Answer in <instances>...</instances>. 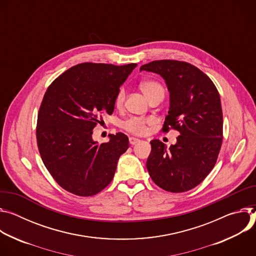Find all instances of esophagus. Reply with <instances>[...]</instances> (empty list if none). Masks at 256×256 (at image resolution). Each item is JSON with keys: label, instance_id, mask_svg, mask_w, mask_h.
<instances>
[{"label": "esophagus", "instance_id": "esophagus-1", "mask_svg": "<svg viewBox=\"0 0 256 256\" xmlns=\"http://www.w3.org/2000/svg\"><path fill=\"white\" fill-rule=\"evenodd\" d=\"M139 141H140V140H139L138 138H135V137H129V142H130V144H132V146H134V144H138Z\"/></svg>", "mask_w": 256, "mask_h": 256}]
</instances>
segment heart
Here are the masks:
<instances>
[{
    "mask_svg": "<svg viewBox=\"0 0 256 256\" xmlns=\"http://www.w3.org/2000/svg\"><path fill=\"white\" fill-rule=\"evenodd\" d=\"M140 90L144 94V96L150 100L152 98L158 96H164V90L162 85L154 80H144L139 84ZM125 100V90L120 88L115 96V106L116 108H121ZM154 123L152 118H140V117H131L123 122L122 127L131 134L135 135H144L148 132V126Z\"/></svg>",
    "mask_w": 256,
    "mask_h": 256,
    "instance_id": "1",
    "label": "heart"
}]
</instances>
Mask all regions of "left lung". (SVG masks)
Here are the masks:
<instances>
[{
	"label": "left lung",
	"instance_id": "obj_1",
	"mask_svg": "<svg viewBox=\"0 0 256 256\" xmlns=\"http://www.w3.org/2000/svg\"><path fill=\"white\" fill-rule=\"evenodd\" d=\"M160 74L170 92L162 131H179L177 144L166 148L150 141L146 168L162 189L180 193L202 183L214 168L222 142V112L218 92L197 67L176 60L152 61L140 71Z\"/></svg>",
	"mask_w": 256,
	"mask_h": 256
}]
</instances>
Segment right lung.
I'll use <instances>...</instances> for the list:
<instances>
[{"mask_svg": "<svg viewBox=\"0 0 256 256\" xmlns=\"http://www.w3.org/2000/svg\"><path fill=\"white\" fill-rule=\"evenodd\" d=\"M136 66L82 63L48 88L38 115V148L52 177L68 192L92 196L112 180L128 137L119 132L98 144L92 130L112 115L115 96Z\"/></svg>", "mask_w": 256, "mask_h": 256, "instance_id": "obj_1", "label": "right lung"}]
</instances>
